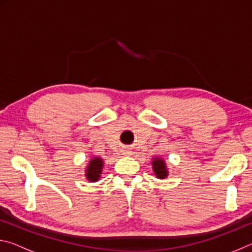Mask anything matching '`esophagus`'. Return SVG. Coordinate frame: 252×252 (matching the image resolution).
<instances>
[{
  "label": "esophagus",
  "instance_id": "obj_1",
  "mask_svg": "<svg viewBox=\"0 0 252 252\" xmlns=\"http://www.w3.org/2000/svg\"><path fill=\"white\" fill-rule=\"evenodd\" d=\"M121 153H122L123 156H131L132 155V151L130 150V148H125V149H122Z\"/></svg>",
  "mask_w": 252,
  "mask_h": 252
}]
</instances>
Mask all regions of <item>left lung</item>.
<instances>
[{
  "mask_svg": "<svg viewBox=\"0 0 252 252\" xmlns=\"http://www.w3.org/2000/svg\"><path fill=\"white\" fill-rule=\"evenodd\" d=\"M151 164H152L153 172H155L156 177L158 179H165L169 176L167 163H165V161L162 159L161 157L152 158Z\"/></svg>",
  "mask_w": 252,
  "mask_h": 252,
  "instance_id": "obj_1",
  "label": "left lung"
}]
</instances>
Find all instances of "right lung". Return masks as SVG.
<instances>
[{
	"instance_id": "add662e5",
	"label": "right lung",
	"mask_w": 252,
	"mask_h": 252,
	"mask_svg": "<svg viewBox=\"0 0 252 252\" xmlns=\"http://www.w3.org/2000/svg\"><path fill=\"white\" fill-rule=\"evenodd\" d=\"M103 159L100 157H93L85 168V178L89 182H96L100 180L102 169H103Z\"/></svg>"
}]
</instances>
